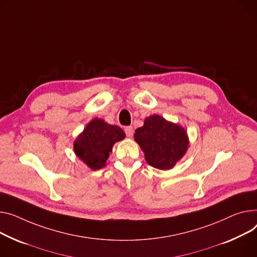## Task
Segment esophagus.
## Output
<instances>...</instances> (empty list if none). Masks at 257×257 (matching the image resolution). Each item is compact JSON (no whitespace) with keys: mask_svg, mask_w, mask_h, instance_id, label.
<instances>
[{"mask_svg":"<svg viewBox=\"0 0 257 257\" xmlns=\"http://www.w3.org/2000/svg\"><path fill=\"white\" fill-rule=\"evenodd\" d=\"M133 132H134V129H133L132 126H128V127L125 128V133H126L128 138H131V136L133 135Z\"/></svg>","mask_w":257,"mask_h":257,"instance_id":"34e87169","label":"esophagus"}]
</instances>
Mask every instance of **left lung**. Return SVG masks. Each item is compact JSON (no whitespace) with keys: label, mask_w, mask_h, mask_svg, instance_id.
I'll return each instance as SVG.
<instances>
[{"label":"left lung","mask_w":257,"mask_h":257,"mask_svg":"<svg viewBox=\"0 0 257 257\" xmlns=\"http://www.w3.org/2000/svg\"><path fill=\"white\" fill-rule=\"evenodd\" d=\"M134 140L145 153L146 161L162 170L173 168L189 146L185 129L158 114L145 119L144 126L135 130Z\"/></svg>","instance_id":"obj_1"}]
</instances>
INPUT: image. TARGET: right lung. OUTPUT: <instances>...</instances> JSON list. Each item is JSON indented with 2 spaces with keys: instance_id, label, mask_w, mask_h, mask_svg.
<instances>
[{
  "instance_id": "right-lung-1",
  "label": "right lung",
  "mask_w": 257,
  "mask_h": 257,
  "mask_svg": "<svg viewBox=\"0 0 257 257\" xmlns=\"http://www.w3.org/2000/svg\"><path fill=\"white\" fill-rule=\"evenodd\" d=\"M124 139L125 132L118 126L96 117L75 140L74 153L91 169H100L105 166L113 145Z\"/></svg>"
}]
</instances>
